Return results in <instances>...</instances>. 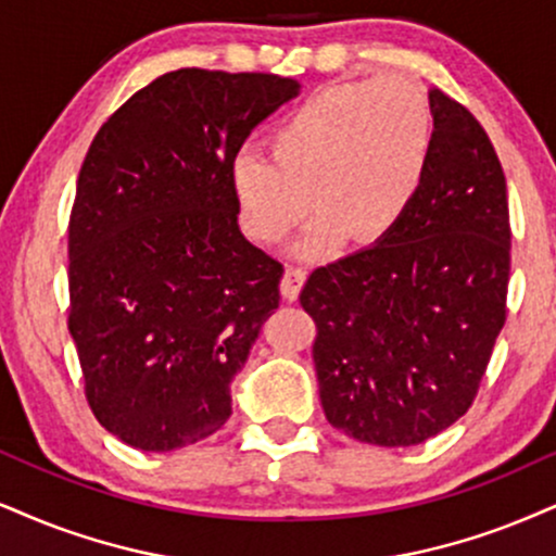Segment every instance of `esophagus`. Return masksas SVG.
Here are the masks:
<instances>
[{"mask_svg":"<svg viewBox=\"0 0 556 556\" xmlns=\"http://www.w3.org/2000/svg\"><path fill=\"white\" fill-rule=\"evenodd\" d=\"M306 280V270L304 267H286L283 278H280V293H283L286 301H296L301 286Z\"/></svg>","mask_w":556,"mask_h":556,"instance_id":"esophagus-1","label":"esophagus"}]
</instances>
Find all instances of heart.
Wrapping results in <instances>:
<instances>
[{
  "label": "heart",
  "instance_id": "b5f03b06",
  "mask_svg": "<svg viewBox=\"0 0 556 556\" xmlns=\"http://www.w3.org/2000/svg\"><path fill=\"white\" fill-rule=\"evenodd\" d=\"M270 156L231 164L239 216L250 235L280 242L317 208L306 252L345 235L379 242L420 193L433 147L428 98L415 81L379 77L314 92L273 128Z\"/></svg>",
  "mask_w": 556,
  "mask_h": 556
}]
</instances>
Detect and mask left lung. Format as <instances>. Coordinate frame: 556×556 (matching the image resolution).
<instances>
[{"label": "left lung", "mask_w": 556, "mask_h": 556, "mask_svg": "<svg viewBox=\"0 0 556 556\" xmlns=\"http://www.w3.org/2000/svg\"><path fill=\"white\" fill-rule=\"evenodd\" d=\"M430 113L428 173L402 222L317 267L299 296L317 325L327 420L387 448L428 441L467 413L508 314L503 164L462 102L430 89Z\"/></svg>", "instance_id": "1"}]
</instances>
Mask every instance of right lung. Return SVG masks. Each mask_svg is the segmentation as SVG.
<instances>
[{"label":"right lung","instance_id":"right-lung-1","mask_svg":"<svg viewBox=\"0 0 556 556\" xmlns=\"http://www.w3.org/2000/svg\"><path fill=\"white\" fill-rule=\"evenodd\" d=\"M299 87L177 68L89 143L68 216V332L89 409L134 448H182L229 420L231 379L283 276L239 231L231 164Z\"/></svg>","mask_w":556,"mask_h":556}]
</instances>
